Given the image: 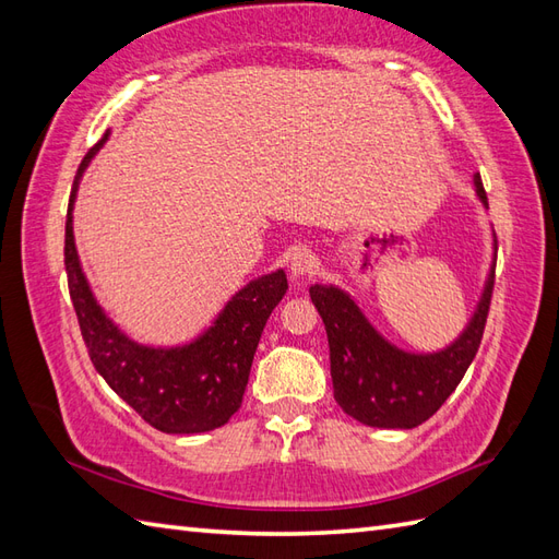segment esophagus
I'll list each match as a JSON object with an SVG mask.
<instances>
[{
  "mask_svg": "<svg viewBox=\"0 0 559 559\" xmlns=\"http://www.w3.org/2000/svg\"><path fill=\"white\" fill-rule=\"evenodd\" d=\"M314 269H317V257L309 250H297L290 257V276L293 278H307L314 274Z\"/></svg>",
  "mask_w": 559,
  "mask_h": 559,
  "instance_id": "esophagus-1",
  "label": "esophagus"
}]
</instances>
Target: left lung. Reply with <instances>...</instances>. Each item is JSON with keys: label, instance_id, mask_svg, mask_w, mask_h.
I'll return each mask as SVG.
<instances>
[{"label": "left lung", "instance_id": "left-lung-1", "mask_svg": "<svg viewBox=\"0 0 559 559\" xmlns=\"http://www.w3.org/2000/svg\"><path fill=\"white\" fill-rule=\"evenodd\" d=\"M474 188L478 202L488 210L478 174ZM496 252L492 233V262L474 314L455 341L433 353H412L388 341L341 285H309L311 302L329 335L333 395L345 414L376 428H414L433 417L460 385L481 345L496 281Z\"/></svg>", "mask_w": 559, "mask_h": 559}]
</instances>
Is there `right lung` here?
<instances>
[{
	"label": "right lung",
	"mask_w": 559,
	"mask_h": 559,
	"mask_svg": "<svg viewBox=\"0 0 559 559\" xmlns=\"http://www.w3.org/2000/svg\"><path fill=\"white\" fill-rule=\"evenodd\" d=\"M109 133L87 152L67 214V262L71 300L90 359L111 391L164 433H204L224 426L240 409L252 359L271 311L288 290L276 269L242 285L206 329L178 345L138 343L116 323L90 288L73 236V204L90 162Z\"/></svg>",
	"instance_id": "1"
}]
</instances>
